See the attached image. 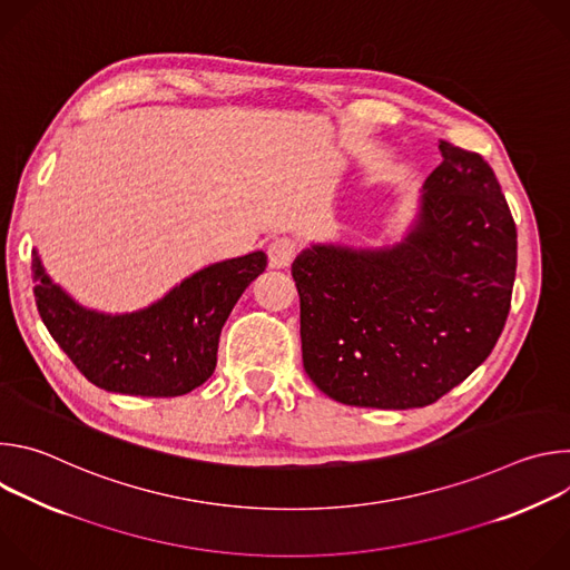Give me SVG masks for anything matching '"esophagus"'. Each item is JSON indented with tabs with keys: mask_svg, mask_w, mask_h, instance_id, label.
I'll return each instance as SVG.
<instances>
[{
	"mask_svg": "<svg viewBox=\"0 0 570 570\" xmlns=\"http://www.w3.org/2000/svg\"><path fill=\"white\" fill-rule=\"evenodd\" d=\"M297 253V243L288 236L275 238L268 246V262L273 268H288L291 262L295 259Z\"/></svg>",
	"mask_w": 570,
	"mask_h": 570,
	"instance_id": "obj_1",
	"label": "esophagus"
}]
</instances>
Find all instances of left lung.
Here are the masks:
<instances>
[{"label":"left lung","mask_w":570,"mask_h":570,"mask_svg":"<svg viewBox=\"0 0 570 570\" xmlns=\"http://www.w3.org/2000/svg\"><path fill=\"white\" fill-rule=\"evenodd\" d=\"M415 229L385 250L293 262L302 361L334 401L422 409L492 354L510 313L517 225L482 155L440 139Z\"/></svg>","instance_id":"8db88e82"}]
</instances>
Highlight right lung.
Masks as SVG:
<instances>
[{"instance_id":"add662e5","label":"right lung","mask_w":570,"mask_h":570,"mask_svg":"<svg viewBox=\"0 0 570 570\" xmlns=\"http://www.w3.org/2000/svg\"><path fill=\"white\" fill-rule=\"evenodd\" d=\"M264 268V253L207 266L153 306L126 315L76 304L45 275L36 253L31 273L45 327L90 383L119 394L180 396L212 376L223 324Z\"/></svg>"}]
</instances>
